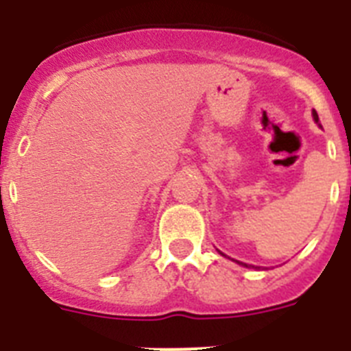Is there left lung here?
I'll return each instance as SVG.
<instances>
[{
  "label": "left lung",
  "mask_w": 351,
  "mask_h": 351,
  "mask_svg": "<svg viewBox=\"0 0 351 351\" xmlns=\"http://www.w3.org/2000/svg\"><path fill=\"white\" fill-rule=\"evenodd\" d=\"M313 117H315V121H318V114H316V110H313ZM239 263H241V265H246V263H243V262H239Z\"/></svg>",
  "instance_id": "1"
}]
</instances>
